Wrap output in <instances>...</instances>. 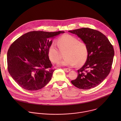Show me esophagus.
<instances>
[{
    "mask_svg": "<svg viewBox=\"0 0 121 121\" xmlns=\"http://www.w3.org/2000/svg\"><path fill=\"white\" fill-rule=\"evenodd\" d=\"M70 68H64V70L66 72H69L70 71Z\"/></svg>",
    "mask_w": 121,
    "mask_h": 121,
    "instance_id": "34e87169",
    "label": "esophagus"
}]
</instances>
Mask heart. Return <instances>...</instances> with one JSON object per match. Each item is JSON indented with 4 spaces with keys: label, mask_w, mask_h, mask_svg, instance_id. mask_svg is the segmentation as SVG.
Listing matches in <instances>:
<instances>
[{
    "label": "heart",
    "mask_w": 121,
    "mask_h": 121,
    "mask_svg": "<svg viewBox=\"0 0 121 121\" xmlns=\"http://www.w3.org/2000/svg\"><path fill=\"white\" fill-rule=\"evenodd\" d=\"M58 48L54 43H52L48 50L49 60L54 63H58L62 58L60 52H65V59L59 63V65L78 66L83 65L87 61L89 56V48L87 44L79 41L76 37L68 34H65L57 40Z\"/></svg>",
    "instance_id": "b5f03b06"
}]
</instances>
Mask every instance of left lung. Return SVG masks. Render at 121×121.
<instances>
[{
    "mask_svg": "<svg viewBox=\"0 0 121 121\" xmlns=\"http://www.w3.org/2000/svg\"><path fill=\"white\" fill-rule=\"evenodd\" d=\"M68 31L77 34L89 48L87 61L78 70L77 78L71 82L80 89L94 88L110 72L114 55L113 46L105 35L94 29L83 28Z\"/></svg>",
    "mask_w": 121,
    "mask_h": 121,
    "instance_id": "8db88e82",
    "label": "left lung"
}]
</instances>
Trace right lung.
<instances>
[{
  "label": "right lung",
  "instance_id": "1",
  "mask_svg": "<svg viewBox=\"0 0 121 121\" xmlns=\"http://www.w3.org/2000/svg\"><path fill=\"white\" fill-rule=\"evenodd\" d=\"M64 31L28 32L10 46L7 54L8 71L20 87L28 91L43 88L51 79L55 69L48 56L54 37Z\"/></svg>",
  "mask_w": 121,
  "mask_h": 121
}]
</instances>
